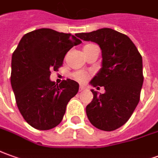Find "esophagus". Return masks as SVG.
<instances>
[{"label": "esophagus", "instance_id": "obj_1", "mask_svg": "<svg viewBox=\"0 0 158 158\" xmlns=\"http://www.w3.org/2000/svg\"><path fill=\"white\" fill-rule=\"evenodd\" d=\"M85 87L84 86H80V91H83V90H85Z\"/></svg>", "mask_w": 158, "mask_h": 158}]
</instances>
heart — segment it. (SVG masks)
I'll return each instance as SVG.
<instances>
[{
	"label": "heart",
	"mask_w": 158,
	"mask_h": 158,
	"mask_svg": "<svg viewBox=\"0 0 158 158\" xmlns=\"http://www.w3.org/2000/svg\"><path fill=\"white\" fill-rule=\"evenodd\" d=\"M89 45H92V44H88V45H86L85 47L89 46ZM74 78H75L77 81H80V82H84V81H86L89 79V75H88L87 73L83 72V71H78V72L74 74Z\"/></svg>",
	"instance_id": "obj_1"
}]
</instances>
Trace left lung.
Listing matches in <instances>:
<instances>
[{
  "mask_svg": "<svg viewBox=\"0 0 158 158\" xmlns=\"http://www.w3.org/2000/svg\"><path fill=\"white\" fill-rule=\"evenodd\" d=\"M77 37L96 43L102 50V68L89 83L97 89L104 87L105 93L91 89L94 97L86 106L87 116L100 130H116L127 122L139 104L143 81L142 56L129 37L111 28Z\"/></svg>",
  "mask_w": 158,
  "mask_h": 158,
  "instance_id": "1",
  "label": "left lung"
}]
</instances>
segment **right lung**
Returning a JSON list of instances; mask_svg holds the SVG:
<instances>
[{
  "label": "right lung",
  "instance_id": "add662e5",
  "mask_svg": "<svg viewBox=\"0 0 158 158\" xmlns=\"http://www.w3.org/2000/svg\"><path fill=\"white\" fill-rule=\"evenodd\" d=\"M81 41L70 33L41 28L23 36L11 63V86L24 119L38 130H50L62 121L79 84L70 79L59 85L52 70L62 66L65 54Z\"/></svg>",
  "mask_w": 158,
  "mask_h": 158
}]
</instances>
